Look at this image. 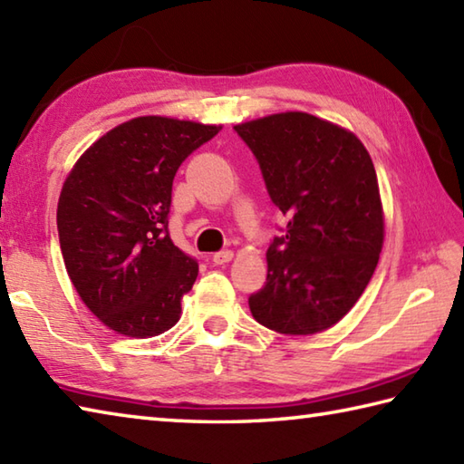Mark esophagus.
Segmentation results:
<instances>
[{"label": "esophagus", "mask_w": 464, "mask_h": 464, "mask_svg": "<svg viewBox=\"0 0 464 464\" xmlns=\"http://www.w3.org/2000/svg\"><path fill=\"white\" fill-rule=\"evenodd\" d=\"M232 258H234V252L232 250H220V252H216V255L212 256V262H214V265H228Z\"/></svg>", "instance_id": "34e87169"}]
</instances>
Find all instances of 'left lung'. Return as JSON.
<instances>
[{
    "instance_id": "8db88e82",
    "label": "left lung",
    "mask_w": 464,
    "mask_h": 464,
    "mask_svg": "<svg viewBox=\"0 0 464 464\" xmlns=\"http://www.w3.org/2000/svg\"><path fill=\"white\" fill-rule=\"evenodd\" d=\"M234 129L288 220L266 250L252 317L283 335L321 334L352 311L378 266L386 230L372 157L352 130L301 111Z\"/></svg>"
}]
</instances>
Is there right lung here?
<instances>
[{
    "instance_id": "obj_1",
    "label": "right lung",
    "mask_w": 464,
    "mask_h": 464,
    "mask_svg": "<svg viewBox=\"0 0 464 464\" xmlns=\"http://www.w3.org/2000/svg\"><path fill=\"white\" fill-rule=\"evenodd\" d=\"M222 125L147 115L86 150L60 191L58 236L66 273L102 325L155 337L181 317L198 262L171 242V186L183 160Z\"/></svg>"
}]
</instances>
